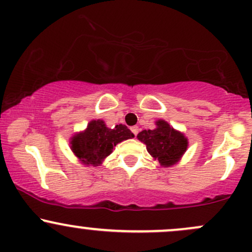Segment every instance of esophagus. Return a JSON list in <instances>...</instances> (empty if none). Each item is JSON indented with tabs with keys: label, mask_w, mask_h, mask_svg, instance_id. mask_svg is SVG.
<instances>
[{
	"label": "esophagus",
	"mask_w": 252,
	"mask_h": 252,
	"mask_svg": "<svg viewBox=\"0 0 252 252\" xmlns=\"http://www.w3.org/2000/svg\"><path fill=\"white\" fill-rule=\"evenodd\" d=\"M131 131L133 132L134 136H137V134H138V131H139V128H138V126H133V127H131Z\"/></svg>",
	"instance_id": "esophagus-1"
}]
</instances>
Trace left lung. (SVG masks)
<instances>
[{
	"mask_svg": "<svg viewBox=\"0 0 252 252\" xmlns=\"http://www.w3.org/2000/svg\"><path fill=\"white\" fill-rule=\"evenodd\" d=\"M147 145L148 153L159 164L170 167L177 163L188 149V139L179 131H175L164 120L156 121L155 129H144L137 136Z\"/></svg>",
	"mask_w": 252,
	"mask_h": 252,
	"instance_id": "obj_1",
	"label": "left lung"
}]
</instances>
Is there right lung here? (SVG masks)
<instances>
[{
  "mask_svg": "<svg viewBox=\"0 0 252 252\" xmlns=\"http://www.w3.org/2000/svg\"><path fill=\"white\" fill-rule=\"evenodd\" d=\"M133 137L134 134L123 124L108 128L103 120H93L85 131L71 138V149L84 164L98 166L112 154L116 144Z\"/></svg>",
  "mask_w": 252,
  "mask_h": 252,
  "instance_id": "right-lung-1",
  "label": "right lung"
}]
</instances>
